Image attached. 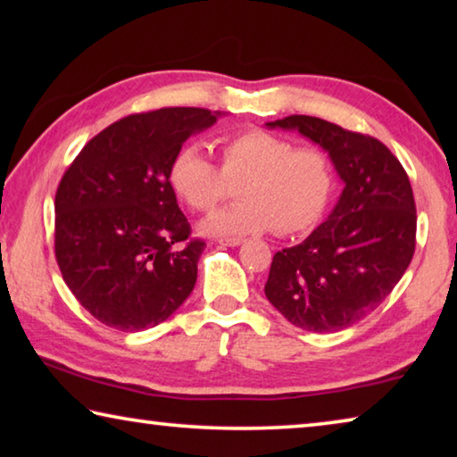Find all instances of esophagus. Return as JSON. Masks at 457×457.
<instances>
[{"label": "esophagus", "mask_w": 457, "mask_h": 457, "mask_svg": "<svg viewBox=\"0 0 457 457\" xmlns=\"http://www.w3.org/2000/svg\"><path fill=\"white\" fill-rule=\"evenodd\" d=\"M221 245H228V247H236V245H242L244 239L242 237H223L220 239Z\"/></svg>", "instance_id": "obj_1"}]
</instances>
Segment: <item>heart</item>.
I'll return each instance as SVG.
<instances>
[{"instance_id":"b5f03b06","label":"heart","mask_w":457,"mask_h":457,"mask_svg":"<svg viewBox=\"0 0 457 457\" xmlns=\"http://www.w3.org/2000/svg\"><path fill=\"white\" fill-rule=\"evenodd\" d=\"M221 167L199 145L175 154L169 181L191 210L212 212L234 195L239 201L201 223L205 234L247 236L274 229L282 236L311 229L335 191V169L319 146H294L268 130L220 138Z\"/></svg>"}]
</instances>
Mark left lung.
Here are the masks:
<instances>
[{"instance_id": "1", "label": "left lung", "mask_w": 457, "mask_h": 457, "mask_svg": "<svg viewBox=\"0 0 457 457\" xmlns=\"http://www.w3.org/2000/svg\"><path fill=\"white\" fill-rule=\"evenodd\" d=\"M270 129L322 146L345 183L338 204L303 244L274 253L266 298L294 327L337 332L389 296L411 264L417 213L403 165L375 137L292 114Z\"/></svg>"}]
</instances>
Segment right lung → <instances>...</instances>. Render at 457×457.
<instances>
[{
    "mask_svg": "<svg viewBox=\"0 0 457 457\" xmlns=\"http://www.w3.org/2000/svg\"><path fill=\"white\" fill-rule=\"evenodd\" d=\"M220 114L193 106L129 114L90 138L62 177L56 262L76 300L106 327H157L195 286L205 242L189 237L169 169Z\"/></svg>",
    "mask_w": 457,
    "mask_h": 457,
    "instance_id": "right-lung-1",
    "label": "right lung"
}]
</instances>
